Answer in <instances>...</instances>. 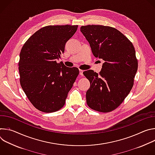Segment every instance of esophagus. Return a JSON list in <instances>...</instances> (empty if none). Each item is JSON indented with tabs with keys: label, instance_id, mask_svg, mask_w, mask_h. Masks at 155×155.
Returning <instances> with one entry per match:
<instances>
[{
	"label": "esophagus",
	"instance_id": "esophagus-1",
	"mask_svg": "<svg viewBox=\"0 0 155 155\" xmlns=\"http://www.w3.org/2000/svg\"><path fill=\"white\" fill-rule=\"evenodd\" d=\"M79 71H80V75H81V76H83V70H81V69H80V70H79Z\"/></svg>",
	"mask_w": 155,
	"mask_h": 155
}]
</instances>
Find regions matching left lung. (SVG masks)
<instances>
[{
	"label": "left lung",
	"mask_w": 155,
	"mask_h": 155,
	"mask_svg": "<svg viewBox=\"0 0 155 155\" xmlns=\"http://www.w3.org/2000/svg\"><path fill=\"white\" fill-rule=\"evenodd\" d=\"M80 31L90 43L93 55L105 62L98 74L83 72L90 82L87 105L96 111L112 112L124 101L134 85L138 61L132 42L117 29L102 25L82 26Z\"/></svg>",
	"instance_id": "8db88e82"
}]
</instances>
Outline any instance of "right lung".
<instances>
[{"label": "right lung", "mask_w": 155, "mask_h": 155, "mask_svg": "<svg viewBox=\"0 0 155 155\" xmlns=\"http://www.w3.org/2000/svg\"><path fill=\"white\" fill-rule=\"evenodd\" d=\"M78 25L45 26L32 35L21 48L18 62L22 89L34 107L51 113L65 104L79 74L77 68H68L56 60Z\"/></svg>", "instance_id": "obj_1"}]
</instances>
